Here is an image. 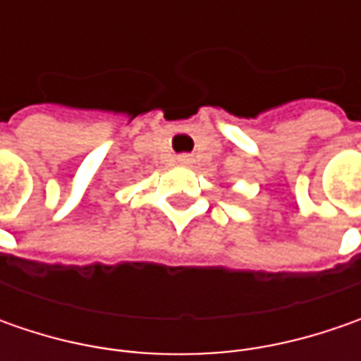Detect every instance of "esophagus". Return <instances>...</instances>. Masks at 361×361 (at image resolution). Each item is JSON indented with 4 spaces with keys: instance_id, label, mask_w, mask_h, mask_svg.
Segmentation results:
<instances>
[{
    "instance_id": "1",
    "label": "esophagus",
    "mask_w": 361,
    "mask_h": 361,
    "mask_svg": "<svg viewBox=\"0 0 361 361\" xmlns=\"http://www.w3.org/2000/svg\"><path fill=\"white\" fill-rule=\"evenodd\" d=\"M178 162H180V164H188V162H190V159H188L187 154H180V157H178Z\"/></svg>"
}]
</instances>
